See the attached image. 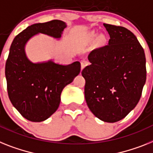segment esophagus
Returning a JSON list of instances; mask_svg holds the SVG:
<instances>
[{
	"label": "esophagus",
	"instance_id": "esophagus-1",
	"mask_svg": "<svg viewBox=\"0 0 153 153\" xmlns=\"http://www.w3.org/2000/svg\"><path fill=\"white\" fill-rule=\"evenodd\" d=\"M88 61H82V62H81V65H82V68H81V69L82 70L83 68H84L87 65H88Z\"/></svg>",
	"mask_w": 153,
	"mask_h": 153
}]
</instances>
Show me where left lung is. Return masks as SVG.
I'll return each mask as SVG.
<instances>
[{
    "instance_id": "1",
    "label": "left lung",
    "mask_w": 153,
    "mask_h": 153,
    "mask_svg": "<svg viewBox=\"0 0 153 153\" xmlns=\"http://www.w3.org/2000/svg\"><path fill=\"white\" fill-rule=\"evenodd\" d=\"M108 44L88 54L91 63L82 71L85 98L100 120L114 123L138 104L146 80L144 50L135 36L122 26L103 24Z\"/></svg>"
}]
</instances>
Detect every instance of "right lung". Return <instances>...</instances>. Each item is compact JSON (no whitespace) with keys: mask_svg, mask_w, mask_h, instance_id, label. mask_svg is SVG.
<instances>
[{"mask_svg":"<svg viewBox=\"0 0 153 153\" xmlns=\"http://www.w3.org/2000/svg\"><path fill=\"white\" fill-rule=\"evenodd\" d=\"M66 27L61 20L33 24L16 36L10 47L5 65L9 99L22 116L33 122L47 120L57 110L63 88L80 73L81 64L33 63L25 54V44L38 33L60 39Z\"/></svg>","mask_w":153,"mask_h":153,"instance_id":"add662e5","label":"right lung"}]
</instances>
